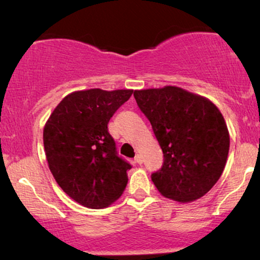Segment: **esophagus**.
<instances>
[{
    "instance_id": "esophagus-1",
    "label": "esophagus",
    "mask_w": 260,
    "mask_h": 260,
    "mask_svg": "<svg viewBox=\"0 0 260 260\" xmlns=\"http://www.w3.org/2000/svg\"><path fill=\"white\" fill-rule=\"evenodd\" d=\"M134 160H136V162L139 164V165H142L143 164V156L140 154H137L136 157H134Z\"/></svg>"
}]
</instances>
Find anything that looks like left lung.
I'll return each instance as SVG.
<instances>
[{"mask_svg":"<svg viewBox=\"0 0 260 260\" xmlns=\"http://www.w3.org/2000/svg\"><path fill=\"white\" fill-rule=\"evenodd\" d=\"M137 105L150 122L164 153L155 187L176 202L208 193L225 169L230 136L221 112L201 95L178 86L134 91Z\"/></svg>","mask_w":260,"mask_h":260,"instance_id":"8db88e82","label":"left lung"}]
</instances>
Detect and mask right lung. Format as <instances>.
I'll use <instances>...</instances> for the list:
<instances>
[{
	"mask_svg": "<svg viewBox=\"0 0 260 260\" xmlns=\"http://www.w3.org/2000/svg\"><path fill=\"white\" fill-rule=\"evenodd\" d=\"M132 94L128 89L74 91L56 106L45 124L50 171L66 194L86 208H106L127 186L132 166L118 156L107 124Z\"/></svg>",
	"mask_w": 260,
	"mask_h": 260,
	"instance_id": "1",
	"label": "right lung"
}]
</instances>
